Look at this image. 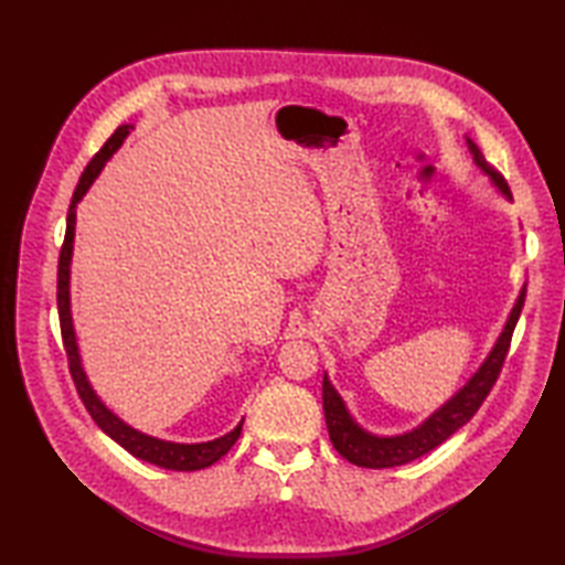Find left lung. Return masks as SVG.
I'll use <instances>...</instances> for the list:
<instances>
[{
  "mask_svg": "<svg viewBox=\"0 0 565 565\" xmlns=\"http://www.w3.org/2000/svg\"><path fill=\"white\" fill-rule=\"evenodd\" d=\"M468 150L473 154V162L481 167V170L493 179V184L510 199V189L505 184L493 167L486 162L481 150L476 148L473 140H468ZM524 296L526 289L520 291L518 303H514L512 313L502 328L500 338L495 342L493 350H490L488 359L481 364V369L468 379L466 386L454 395L451 401L444 403L437 413H431L423 425L415 427L413 431H405V435H395V437H376L371 431L362 429L354 417L347 411L344 401L340 398V393L332 388V383L328 374L322 376V411H326V423L330 431V441L332 447L338 449L347 461L362 468H393V466H403L407 461H415L419 456H425L435 447H439L441 441H447L456 429H461L468 419H471L478 407L483 405L488 398L490 388L495 386V381L502 371V364H505V356L512 342V332L514 326H518L522 306H524Z\"/></svg>",
  "mask_w": 565,
  "mask_h": 565,
  "instance_id": "1",
  "label": "left lung"
}]
</instances>
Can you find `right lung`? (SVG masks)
Returning a JSON list of instances; mask_svg holds the SVG:
<instances>
[{
	"mask_svg": "<svg viewBox=\"0 0 565 565\" xmlns=\"http://www.w3.org/2000/svg\"><path fill=\"white\" fill-rule=\"evenodd\" d=\"M134 126H118L116 134L104 142V148L94 154L92 162L87 164V170L82 172L79 184L72 194L70 201V211H67V227H65V239L63 247H60V259H57V316H60V332H63V344L67 352V364H70V374L72 381H75V388L79 393V398L87 407V413L92 415L94 423H97L106 435H109L116 444L134 454L136 459H142L148 463H154L160 468H170V471H201L211 463H215L231 451L233 444L237 441L239 431H243V423L227 431V435L213 439V441H201V444H179V441H164L158 437L142 435V431L134 429L130 425H126L121 417H116L109 407H106L99 395L94 393V388L89 386L87 374L82 369V359H79V350H77V338H75V328H72V310H70V262H72V243H75V218H77V203L82 201V196L87 194V189L92 186L94 179L99 177L102 167L106 164V160L121 148V142L126 140V136L130 134Z\"/></svg>",
	"mask_w": 565,
	"mask_h": 565,
	"instance_id": "1",
	"label": "right lung"
}]
</instances>
